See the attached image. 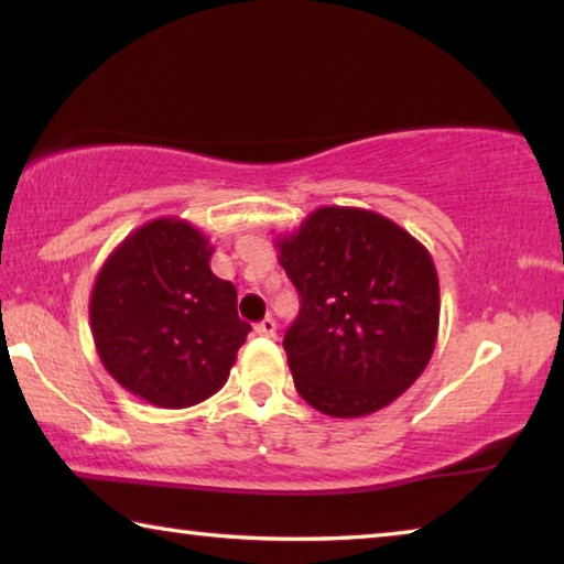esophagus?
<instances>
[{
	"mask_svg": "<svg viewBox=\"0 0 564 564\" xmlns=\"http://www.w3.org/2000/svg\"><path fill=\"white\" fill-rule=\"evenodd\" d=\"M256 333L265 338H273L275 336V321L271 316H265L261 323H256Z\"/></svg>",
	"mask_w": 564,
	"mask_h": 564,
	"instance_id": "esophagus-1",
	"label": "esophagus"
}]
</instances>
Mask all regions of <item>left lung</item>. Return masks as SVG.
Here are the masks:
<instances>
[{
  "label": "left lung",
  "instance_id": "obj_1",
  "mask_svg": "<svg viewBox=\"0 0 564 564\" xmlns=\"http://www.w3.org/2000/svg\"><path fill=\"white\" fill-rule=\"evenodd\" d=\"M301 295L285 330L295 390L330 417H362L400 398L437 340L441 285L427 248L366 208L323 206L275 238Z\"/></svg>",
  "mask_w": 564,
  "mask_h": 564
}]
</instances>
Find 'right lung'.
<instances>
[{
	"label": "right lung",
	"instance_id": "add662e5",
	"mask_svg": "<svg viewBox=\"0 0 564 564\" xmlns=\"http://www.w3.org/2000/svg\"><path fill=\"white\" fill-rule=\"evenodd\" d=\"M214 246L184 218L144 224L113 248L89 299L109 376L156 408H188L224 388L251 326L236 285L212 271Z\"/></svg>",
	"mask_w": 564,
	"mask_h": 564
}]
</instances>
